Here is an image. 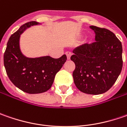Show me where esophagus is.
Listing matches in <instances>:
<instances>
[{"mask_svg":"<svg viewBox=\"0 0 127 127\" xmlns=\"http://www.w3.org/2000/svg\"><path fill=\"white\" fill-rule=\"evenodd\" d=\"M66 56H67V59H70V58H71V51H66Z\"/></svg>","mask_w":127,"mask_h":127,"instance_id":"esophagus-1","label":"esophagus"}]
</instances>
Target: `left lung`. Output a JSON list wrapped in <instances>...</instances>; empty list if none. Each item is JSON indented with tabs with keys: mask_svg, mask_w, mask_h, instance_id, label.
I'll return each instance as SVG.
<instances>
[{
	"mask_svg": "<svg viewBox=\"0 0 127 127\" xmlns=\"http://www.w3.org/2000/svg\"><path fill=\"white\" fill-rule=\"evenodd\" d=\"M95 32V42L76 47L71 60L75 63L73 72L78 90L90 95H99L115 84L122 69V46L110 30L90 26Z\"/></svg>",
	"mask_w": 127,
	"mask_h": 127,
	"instance_id": "1",
	"label": "left lung"
}]
</instances>
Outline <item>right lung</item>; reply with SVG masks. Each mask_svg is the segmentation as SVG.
Here are the masks:
<instances>
[{
  "label": "right lung",
  "mask_w": 127,
  "mask_h": 127,
  "mask_svg": "<svg viewBox=\"0 0 127 127\" xmlns=\"http://www.w3.org/2000/svg\"><path fill=\"white\" fill-rule=\"evenodd\" d=\"M37 23L35 21L27 22L12 34L3 56L4 66L10 80L19 89L30 94L49 90L57 72L67 60L65 54L59 59L50 56L29 59L22 55L19 46L20 34L27 27Z\"/></svg>",
  "instance_id": "obj_1"
}]
</instances>
